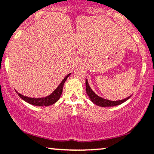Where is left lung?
<instances>
[{"instance_id":"left-lung-1","label":"left lung","mask_w":154,"mask_h":154,"mask_svg":"<svg viewBox=\"0 0 154 154\" xmlns=\"http://www.w3.org/2000/svg\"><path fill=\"white\" fill-rule=\"evenodd\" d=\"M86 91L91 102L94 103L95 104L100 106H103V107H105V106H116V105H119L122 104L123 102H126L127 100H129L130 97H131L130 96L127 97V98L124 99V100L119 101H110L108 100H105V99H103L102 97H99L98 95H97L94 91L91 90V89L90 88L88 84V82H87V79H86Z\"/></svg>"}]
</instances>
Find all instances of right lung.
Here are the masks:
<instances>
[{"label":"right lung","mask_w":154,"mask_h":154,"mask_svg":"<svg viewBox=\"0 0 154 154\" xmlns=\"http://www.w3.org/2000/svg\"><path fill=\"white\" fill-rule=\"evenodd\" d=\"M71 74L67 75L65 78L63 79V80L62 81V82L60 84L59 86L57 87V88L54 90L51 94L46 97H42V98H31V97H28L23 96V95L20 94V93H18L17 91L16 92L18 94V96L20 97L21 99H23V100L27 102L29 104L35 105V106H50L55 103L57 101L59 100L60 96H61L62 92H63V85L65 84L66 79H67L68 77H69Z\"/></svg>","instance_id":"obj_1"}]
</instances>
